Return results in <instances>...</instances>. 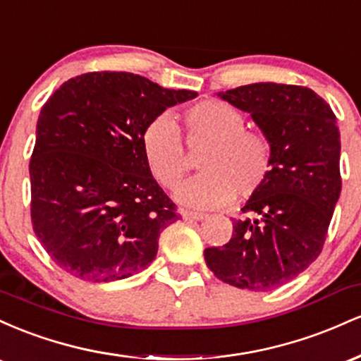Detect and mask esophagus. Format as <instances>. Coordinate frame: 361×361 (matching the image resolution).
<instances>
[{"instance_id":"esophagus-1","label":"esophagus","mask_w":361,"mask_h":361,"mask_svg":"<svg viewBox=\"0 0 361 361\" xmlns=\"http://www.w3.org/2000/svg\"><path fill=\"white\" fill-rule=\"evenodd\" d=\"M180 214L185 221H204L205 219V214L192 212V210H180Z\"/></svg>"}]
</instances>
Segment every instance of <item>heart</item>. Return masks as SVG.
<instances>
[{
	"label": "heart",
	"mask_w": 361,
	"mask_h": 361,
	"mask_svg": "<svg viewBox=\"0 0 361 361\" xmlns=\"http://www.w3.org/2000/svg\"><path fill=\"white\" fill-rule=\"evenodd\" d=\"M190 147L210 144L198 166L204 173L176 190L183 205L217 209L229 204L234 193L250 198L264 185L273 164L271 142L261 132L247 130L246 118L229 103L200 102L185 111ZM142 152L152 176L175 188L190 168V159L176 123L157 115L142 132Z\"/></svg>",
	"instance_id": "obj_1"
}]
</instances>
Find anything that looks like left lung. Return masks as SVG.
Segmentation results:
<instances>
[{
  "label": "left lung",
  "mask_w": 361,
  "mask_h": 361,
  "mask_svg": "<svg viewBox=\"0 0 361 361\" xmlns=\"http://www.w3.org/2000/svg\"><path fill=\"white\" fill-rule=\"evenodd\" d=\"M219 97L251 114L271 142L267 181L233 221V238L207 247V267L224 283L267 292L299 276L321 255L341 193L339 128L310 88L255 82Z\"/></svg>",
  "instance_id": "8db88e82"
}]
</instances>
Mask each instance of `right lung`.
Instances as JSON below:
<instances>
[{"instance_id":"right-lung-1","label":"right lung","mask_w":361,"mask_h":361,"mask_svg":"<svg viewBox=\"0 0 361 361\" xmlns=\"http://www.w3.org/2000/svg\"><path fill=\"white\" fill-rule=\"evenodd\" d=\"M195 91L132 73L71 78L45 102L30 157L34 233L54 263L85 281H115L152 263L176 205L152 178L142 132Z\"/></svg>"}]
</instances>
